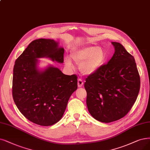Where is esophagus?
Returning <instances> with one entry per match:
<instances>
[{"label": "esophagus", "instance_id": "obj_1", "mask_svg": "<svg viewBox=\"0 0 150 150\" xmlns=\"http://www.w3.org/2000/svg\"><path fill=\"white\" fill-rule=\"evenodd\" d=\"M83 84V82L82 79H79L78 81H77V86H78V87H81Z\"/></svg>", "mask_w": 150, "mask_h": 150}]
</instances>
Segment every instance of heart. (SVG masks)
<instances>
[{"instance_id":"heart-1","label":"heart","mask_w":150,"mask_h":150,"mask_svg":"<svg viewBox=\"0 0 150 150\" xmlns=\"http://www.w3.org/2000/svg\"><path fill=\"white\" fill-rule=\"evenodd\" d=\"M71 57L76 63L80 64V71L86 75L96 73L104 64L106 58L103 48L95 46H88L74 50L71 52ZM65 63L69 67H72L69 58L65 59Z\"/></svg>"}]
</instances>
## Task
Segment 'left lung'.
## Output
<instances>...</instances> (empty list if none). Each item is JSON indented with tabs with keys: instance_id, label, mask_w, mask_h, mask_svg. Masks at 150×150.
I'll return each instance as SVG.
<instances>
[{
	"instance_id": "8db88e82",
	"label": "left lung",
	"mask_w": 150,
	"mask_h": 150,
	"mask_svg": "<svg viewBox=\"0 0 150 150\" xmlns=\"http://www.w3.org/2000/svg\"><path fill=\"white\" fill-rule=\"evenodd\" d=\"M107 64L86 79V103L90 114L97 121L108 123L124 117L139 95L140 78L134 57L119 42Z\"/></svg>"
}]
</instances>
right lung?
Listing matches in <instances>:
<instances>
[{"label": "right lung", "instance_id": "add662e5", "mask_svg": "<svg viewBox=\"0 0 150 150\" xmlns=\"http://www.w3.org/2000/svg\"><path fill=\"white\" fill-rule=\"evenodd\" d=\"M64 52L55 40L39 39L31 42L15 61L14 102L29 121L42 126L53 125L62 119L71 95L77 88V76L65 75L52 66L39 71L37 58L63 63Z\"/></svg>", "mask_w": 150, "mask_h": 150}]
</instances>
